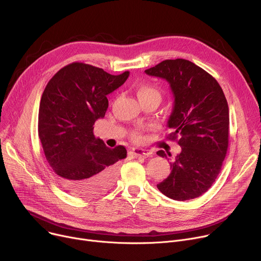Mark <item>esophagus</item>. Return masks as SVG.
Instances as JSON below:
<instances>
[{"instance_id":"34e87169","label":"esophagus","mask_w":261,"mask_h":261,"mask_svg":"<svg viewBox=\"0 0 261 261\" xmlns=\"http://www.w3.org/2000/svg\"><path fill=\"white\" fill-rule=\"evenodd\" d=\"M131 154L134 157H148L151 156L153 153L148 150H143V148H133L131 151Z\"/></svg>"}]
</instances>
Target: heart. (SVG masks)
I'll return each instance as SVG.
<instances>
[{
    "instance_id": "1",
    "label": "heart",
    "mask_w": 261,
    "mask_h": 261,
    "mask_svg": "<svg viewBox=\"0 0 261 261\" xmlns=\"http://www.w3.org/2000/svg\"><path fill=\"white\" fill-rule=\"evenodd\" d=\"M138 97H141V96H146V95H153V94H156V95H159L158 92L153 89L152 87H148V86H142L138 89ZM133 137L136 139V140H140L141 139V133L140 131H136L134 132L133 134Z\"/></svg>"
}]
</instances>
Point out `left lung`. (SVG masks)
I'll use <instances>...</instances> for the list:
<instances>
[{
  "instance_id": "left-lung-1",
  "label": "left lung",
  "mask_w": 261,
  "mask_h": 261,
  "mask_svg": "<svg viewBox=\"0 0 261 261\" xmlns=\"http://www.w3.org/2000/svg\"><path fill=\"white\" fill-rule=\"evenodd\" d=\"M144 72L169 84L174 101L167 127L172 130L169 137L178 136L181 147L169 163L170 174L157 188L178 201L199 197L212 187L226 156L229 111L225 95L211 74L188 60H165ZM157 154L167 158L164 151Z\"/></svg>"
}]
</instances>
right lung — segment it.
<instances>
[{"label": "right lung", "mask_w": 261, "mask_h": 261, "mask_svg": "<svg viewBox=\"0 0 261 261\" xmlns=\"http://www.w3.org/2000/svg\"><path fill=\"white\" fill-rule=\"evenodd\" d=\"M130 72L111 75L101 68L72 63L59 70L42 94L38 134L44 155L62 187L74 196L93 198L113 187L123 145L109 148L93 130L108 108L107 95Z\"/></svg>", "instance_id": "right-lung-1"}]
</instances>
